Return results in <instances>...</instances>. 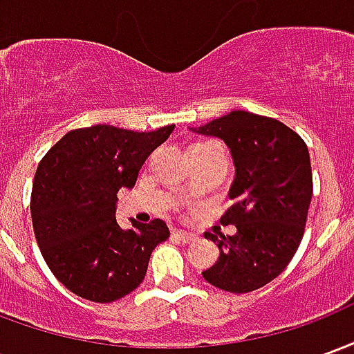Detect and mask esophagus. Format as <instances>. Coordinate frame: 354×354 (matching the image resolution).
Instances as JSON below:
<instances>
[{"instance_id": "esophagus-1", "label": "esophagus", "mask_w": 354, "mask_h": 354, "mask_svg": "<svg viewBox=\"0 0 354 354\" xmlns=\"http://www.w3.org/2000/svg\"><path fill=\"white\" fill-rule=\"evenodd\" d=\"M172 235H174V239H178V241H182V243H195V241H197V235L187 233V231H174Z\"/></svg>"}]
</instances>
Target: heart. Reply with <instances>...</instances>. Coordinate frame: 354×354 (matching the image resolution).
I'll return each mask as SVG.
<instances>
[{
	"label": "heart",
	"instance_id": "b5f03b06",
	"mask_svg": "<svg viewBox=\"0 0 354 354\" xmlns=\"http://www.w3.org/2000/svg\"><path fill=\"white\" fill-rule=\"evenodd\" d=\"M208 146H220V144H216V142H199V144H195L193 147H208Z\"/></svg>",
	"mask_w": 354,
	"mask_h": 354
}]
</instances>
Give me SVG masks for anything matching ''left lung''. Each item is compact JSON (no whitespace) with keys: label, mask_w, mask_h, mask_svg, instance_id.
<instances>
[{"label":"left lung","mask_w":354,"mask_h":354,"mask_svg":"<svg viewBox=\"0 0 354 354\" xmlns=\"http://www.w3.org/2000/svg\"><path fill=\"white\" fill-rule=\"evenodd\" d=\"M192 131L222 138L235 162L233 205L220 223L237 231L208 233L220 258L203 277L233 294L261 288L286 269L304 237L313 197L309 149L281 121L241 109Z\"/></svg>","instance_id":"obj_1"}]
</instances>
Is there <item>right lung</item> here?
<instances>
[{
	"label": "right lung",
	"instance_id": "obj_1",
	"mask_svg": "<svg viewBox=\"0 0 354 354\" xmlns=\"http://www.w3.org/2000/svg\"><path fill=\"white\" fill-rule=\"evenodd\" d=\"M174 131L134 132L94 124L64 134L37 165L32 223L47 266L75 296L96 304L121 299L144 281L167 223L115 220L117 192L134 187L142 165Z\"/></svg>",
	"mask_w": 354,
	"mask_h": 354
}]
</instances>
